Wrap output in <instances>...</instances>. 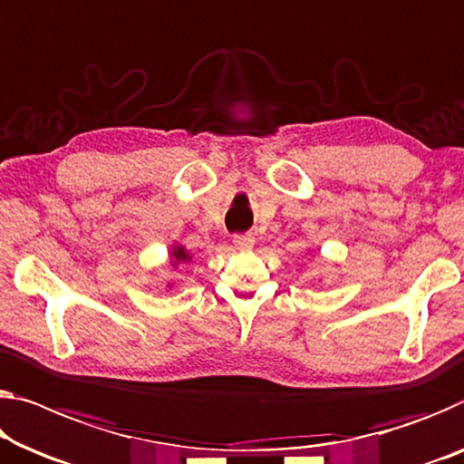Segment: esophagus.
<instances>
[{"instance_id": "1", "label": "esophagus", "mask_w": 464, "mask_h": 464, "mask_svg": "<svg viewBox=\"0 0 464 464\" xmlns=\"http://www.w3.org/2000/svg\"><path fill=\"white\" fill-rule=\"evenodd\" d=\"M233 244L237 250H250V247H254V237L252 235H235Z\"/></svg>"}]
</instances>
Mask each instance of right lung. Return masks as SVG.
Segmentation results:
<instances>
[{"label":"right lung","mask_w":464,"mask_h":464,"mask_svg":"<svg viewBox=\"0 0 464 464\" xmlns=\"http://www.w3.org/2000/svg\"><path fill=\"white\" fill-rule=\"evenodd\" d=\"M191 252L188 250V247L185 246H181V244H175V246H170V252H169V260H170V265L172 266H179V265H183V262H191ZM172 285H175V283H169V289H172Z\"/></svg>","instance_id":"obj_1"}]
</instances>
